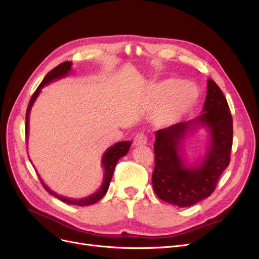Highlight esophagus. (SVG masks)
I'll return each instance as SVG.
<instances>
[{
	"mask_svg": "<svg viewBox=\"0 0 259 259\" xmlns=\"http://www.w3.org/2000/svg\"><path fill=\"white\" fill-rule=\"evenodd\" d=\"M147 135L143 132H139L134 137V145L135 146H144L147 144Z\"/></svg>",
	"mask_w": 259,
	"mask_h": 259,
	"instance_id": "1",
	"label": "esophagus"
}]
</instances>
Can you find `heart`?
<instances>
[{
    "mask_svg": "<svg viewBox=\"0 0 259 259\" xmlns=\"http://www.w3.org/2000/svg\"><path fill=\"white\" fill-rule=\"evenodd\" d=\"M198 95L195 85L174 77L152 84L148 90V99L151 105L158 104L154 111L155 123L161 126L177 123L191 110Z\"/></svg>",
    "mask_w": 259,
    "mask_h": 259,
    "instance_id": "heart-1",
    "label": "heart"
}]
</instances>
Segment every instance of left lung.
I'll return each mask as SVG.
<instances>
[{
	"mask_svg": "<svg viewBox=\"0 0 259 259\" xmlns=\"http://www.w3.org/2000/svg\"><path fill=\"white\" fill-rule=\"evenodd\" d=\"M195 126H206L211 145L200 166H185L181 143ZM233 125L230 109L222 90L207 81L203 113L194 120L180 122L155 132L152 186L155 194L170 204L191 206L214 192L219 177L230 163Z\"/></svg>",
	"mask_w": 259,
	"mask_h": 259,
	"instance_id": "8db88e82",
	"label": "left lung"
}]
</instances>
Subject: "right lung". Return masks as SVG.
<instances>
[{"mask_svg":"<svg viewBox=\"0 0 259 259\" xmlns=\"http://www.w3.org/2000/svg\"><path fill=\"white\" fill-rule=\"evenodd\" d=\"M71 66H72V62L71 61H65L62 62V64L58 65L57 67H55L53 70L45 75V77L43 79V81L41 82V84L38 85V88L36 89V91L33 93V95L31 96V99L29 101V105L27 108V113H26V139L28 138V126H29V113L31 110V107H32L33 103L35 101L36 97L38 96V94L41 92V89H43L46 84H49L52 81H55L59 79V77L62 76H66L70 70H71ZM132 143L131 142H120V143H116L115 145H113L112 147H110L108 149V150L105 152L104 156H103V165L105 168V176H104V182L103 185H101L100 189L90 197L88 198H84V199H80V200H72V199H67L61 197V195H58L55 193L54 191H52L50 188L46 186L41 179V183L44 187V189L48 191L49 193H51L54 197L58 198L59 200H61L62 202L67 203V204H72V205H79V206H86V205H91L94 204V203L98 202L101 198L104 197L106 194V192L108 191V188L109 185H110L111 182V178L113 175V170L115 168V165L117 161H119L122 156H124L130 150V147H131Z\"/></svg>","mask_w":259,"mask_h":259,"instance_id":"1","label":"right lung"}]
</instances>
